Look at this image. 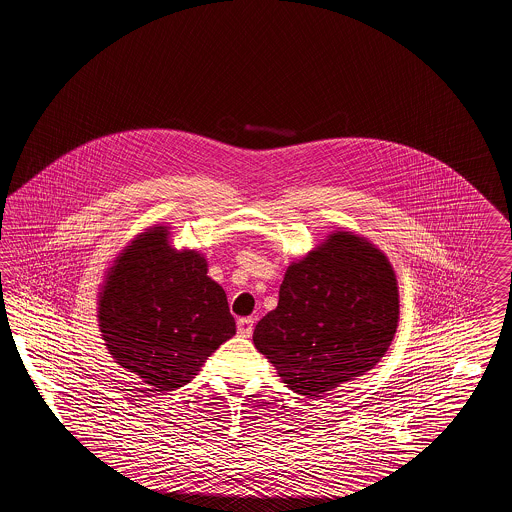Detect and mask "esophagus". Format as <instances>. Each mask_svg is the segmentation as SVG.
I'll use <instances>...</instances> for the list:
<instances>
[{
    "instance_id": "34e87169",
    "label": "esophagus",
    "mask_w": 512,
    "mask_h": 512,
    "mask_svg": "<svg viewBox=\"0 0 512 512\" xmlns=\"http://www.w3.org/2000/svg\"><path fill=\"white\" fill-rule=\"evenodd\" d=\"M238 334L242 338H249L253 334V318H238Z\"/></svg>"
}]
</instances>
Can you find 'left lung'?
Instances as JSON below:
<instances>
[{"instance_id": "obj_1", "label": "left lung", "mask_w": 512, "mask_h": 512, "mask_svg": "<svg viewBox=\"0 0 512 512\" xmlns=\"http://www.w3.org/2000/svg\"><path fill=\"white\" fill-rule=\"evenodd\" d=\"M397 322L388 257L353 232H334L288 267L278 307L257 322L253 343L290 390L320 399L378 365Z\"/></svg>"}]
</instances>
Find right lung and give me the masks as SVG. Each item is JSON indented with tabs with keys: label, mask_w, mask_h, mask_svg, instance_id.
<instances>
[{
	"label": "right lung",
	"mask_w": 512,
	"mask_h": 512,
	"mask_svg": "<svg viewBox=\"0 0 512 512\" xmlns=\"http://www.w3.org/2000/svg\"><path fill=\"white\" fill-rule=\"evenodd\" d=\"M98 320L115 363L155 391L186 386L236 334L205 257L171 247L167 226L149 228L115 259L99 293Z\"/></svg>",
	"instance_id": "1"
}]
</instances>
